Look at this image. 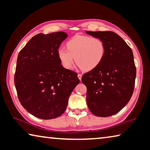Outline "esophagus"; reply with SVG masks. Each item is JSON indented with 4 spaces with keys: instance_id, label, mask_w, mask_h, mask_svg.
<instances>
[{
    "instance_id": "1",
    "label": "esophagus",
    "mask_w": 150,
    "mask_h": 150,
    "mask_svg": "<svg viewBox=\"0 0 150 150\" xmlns=\"http://www.w3.org/2000/svg\"><path fill=\"white\" fill-rule=\"evenodd\" d=\"M77 77L79 78V79L81 81V77H82V75H81V74H78L77 75Z\"/></svg>"
}]
</instances>
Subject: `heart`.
Here are the masks:
<instances>
[{
	"instance_id": "obj_1",
	"label": "heart",
	"mask_w": 150,
	"mask_h": 150,
	"mask_svg": "<svg viewBox=\"0 0 150 150\" xmlns=\"http://www.w3.org/2000/svg\"><path fill=\"white\" fill-rule=\"evenodd\" d=\"M66 47L67 50L61 47L57 50V56L63 67L67 69L72 67L74 57L83 71H90L97 67L105 56V44L98 38L75 35L68 40Z\"/></svg>"
}]
</instances>
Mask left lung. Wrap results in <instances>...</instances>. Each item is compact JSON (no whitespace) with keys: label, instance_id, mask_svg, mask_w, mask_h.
I'll return each instance as SVG.
<instances>
[{"label":"left lung","instance_id":"obj_1","mask_svg":"<svg viewBox=\"0 0 150 150\" xmlns=\"http://www.w3.org/2000/svg\"><path fill=\"white\" fill-rule=\"evenodd\" d=\"M105 44V56L81 81L87 87V103L94 115L110 116L129 102L133 94L136 69L131 48L115 32L86 31Z\"/></svg>","mask_w":150,"mask_h":150}]
</instances>
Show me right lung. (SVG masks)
Instances as JSON below:
<instances>
[{
	"label": "right lung",
	"instance_id": "right-lung-1",
	"mask_svg": "<svg viewBox=\"0 0 150 150\" xmlns=\"http://www.w3.org/2000/svg\"><path fill=\"white\" fill-rule=\"evenodd\" d=\"M67 37L63 32L37 34L18 55L14 75L18 97L37 118L49 120L62 115L80 82L77 73L65 69L57 56L60 44Z\"/></svg>",
	"mask_w": 150,
	"mask_h": 150
}]
</instances>
